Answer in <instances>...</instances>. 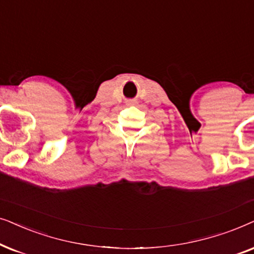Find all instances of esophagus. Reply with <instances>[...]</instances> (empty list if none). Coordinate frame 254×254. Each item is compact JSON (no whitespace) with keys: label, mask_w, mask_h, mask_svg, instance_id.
<instances>
[{"label":"esophagus","mask_w":254,"mask_h":254,"mask_svg":"<svg viewBox=\"0 0 254 254\" xmlns=\"http://www.w3.org/2000/svg\"><path fill=\"white\" fill-rule=\"evenodd\" d=\"M130 104H131V102H130Z\"/></svg>","instance_id":"esophagus-1"}]
</instances>
